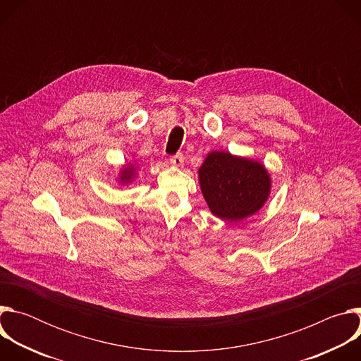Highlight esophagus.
Wrapping results in <instances>:
<instances>
[{"instance_id": "1", "label": "esophagus", "mask_w": 361, "mask_h": 361, "mask_svg": "<svg viewBox=\"0 0 361 361\" xmlns=\"http://www.w3.org/2000/svg\"><path fill=\"white\" fill-rule=\"evenodd\" d=\"M170 163H171V166H173V167H177V169H180V167L183 166V163H184V159H183L181 154H177V156L171 157Z\"/></svg>"}]
</instances>
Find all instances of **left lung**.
Here are the masks:
<instances>
[{"label": "left lung", "mask_w": 361, "mask_h": 361, "mask_svg": "<svg viewBox=\"0 0 361 361\" xmlns=\"http://www.w3.org/2000/svg\"><path fill=\"white\" fill-rule=\"evenodd\" d=\"M197 173L212 214L223 221L238 223L259 213L271 192L266 166L230 151H210Z\"/></svg>", "instance_id": "left-lung-1"}]
</instances>
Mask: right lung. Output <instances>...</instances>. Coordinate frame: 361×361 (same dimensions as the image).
Wrapping results in <instances>:
<instances>
[{"label": "right lung", "mask_w": 361, "mask_h": 361, "mask_svg": "<svg viewBox=\"0 0 361 361\" xmlns=\"http://www.w3.org/2000/svg\"><path fill=\"white\" fill-rule=\"evenodd\" d=\"M138 164L135 161H130L126 163L124 166H121V169L118 170V176H117V181L121 185H130L133 181H135L137 176H138Z\"/></svg>", "instance_id": "1"}]
</instances>
